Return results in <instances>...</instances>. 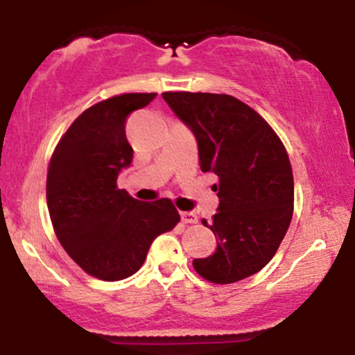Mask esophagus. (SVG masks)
I'll return each mask as SVG.
<instances>
[{
	"instance_id": "1",
	"label": "esophagus",
	"mask_w": 355,
	"mask_h": 355,
	"mask_svg": "<svg viewBox=\"0 0 355 355\" xmlns=\"http://www.w3.org/2000/svg\"><path fill=\"white\" fill-rule=\"evenodd\" d=\"M182 222L183 223H197L198 217L193 211H182Z\"/></svg>"
}]
</instances>
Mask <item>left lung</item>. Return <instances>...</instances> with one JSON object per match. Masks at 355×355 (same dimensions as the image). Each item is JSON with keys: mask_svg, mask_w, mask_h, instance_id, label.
Listing matches in <instances>:
<instances>
[{"mask_svg": "<svg viewBox=\"0 0 355 355\" xmlns=\"http://www.w3.org/2000/svg\"><path fill=\"white\" fill-rule=\"evenodd\" d=\"M164 100L191 130L202 172H214L217 248L193 268L214 284H234L262 270L287 234L294 175L285 146L255 110L230 95L165 92Z\"/></svg>", "mask_w": 355, "mask_h": 355, "instance_id": "8db88e82", "label": "left lung"}]
</instances>
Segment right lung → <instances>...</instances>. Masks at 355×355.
<instances>
[{"label": "right lung", "instance_id": "add662e5", "mask_svg": "<svg viewBox=\"0 0 355 355\" xmlns=\"http://www.w3.org/2000/svg\"><path fill=\"white\" fill-rule=\"evenodd\" d=\"M155 96L123 93L85 110L48 166L46 203L56 237L87 274L107 282L135 274L153 240L180 222L168 198L140 202L116 187L133 158L126 118Z\"/></svg>", "mask_w": 355, "mask_h": 355}]
</instances>
